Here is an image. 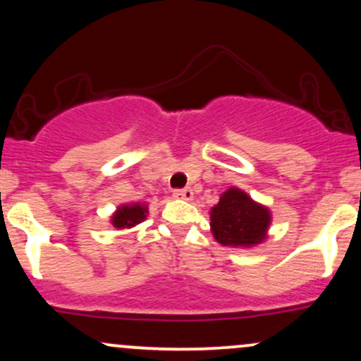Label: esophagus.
Here are the masks:
<instances>
[{"mask_svg":"<svg viewBox=\"0 0 361 361\" xmlns=\"http://www.w3.org/2000/svg\"><path fill=\"white\" fill-rule=\"evenodd\" d=\"M173 197L180 198V200H192L193 198V190L192 188H183V190H175Z\"/></svg>","mask_w":361,"mask_h":361,"instance_id":"34e87169","label":"esophagus"}]
</instances>
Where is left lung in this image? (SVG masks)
Returning <instances> with one entry per match:
<instances>
[{
  "instance_id": "1",
  "label": "left lung",
  "mask_w": 361,
  "mask_h": 361,
  "mask_svg": "<svg viewBox=\"0 0 361 361\" xmlns=\"http://www.w3.org/2000/svg\"><path fill=\"white\" fill-rule=\"evenodd\" d=\"M271 224L268 207L258 204L241 188L231 186L210 209V231L222 246L252 247L267 239Z\"/></svg>"
}]
</instances>
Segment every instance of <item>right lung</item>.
Wrapping results in <instances>:
<instances>
[{
  "label": "right lung",
  "mask_w": 361,
  "mask_h": 361,
  "mask_svg": "<svg viewBox=\"0 0 361 361\" xmlns=\"http://www.w3.org/2000/svg\"><path fill=\"white\" fill-rule=\"evenodd\" d=\"M149 210L146 204H140V202H134V204H126L117 207L114 215H111V226L115 229L123 231V229H132L137 224H140L144 219L147 217Z\"/></svg>",
  "instance_id": "add662e5"
}]
</instances>
